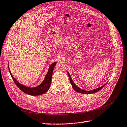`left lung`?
<instances>
[{"label":"left lung","instance_id":"1","mask_svg":"<svg viewBox=\"0 0 127 127\" xmlns=\"http://www.w3.org/2000/svg\"><path fill=\"white\" fill-rule=\"evenodd\" d=\"M68 77H69V78L70 83L71 84L72 87L73 88V89L75 91H77V92H79V93H82V94H89L94 93H96V92H98V91H99L100 90L102 89L104 87V86L106 85V84H104V85H103L102 87H100V88H97V89H94V90H91V91H85V90H82L81 89H80V88L78 87L74 83L73 81V80H72V78H71V76H70V75L69 74V73L68 72Z\"/></svg>","mask_w":127,"mask_h":127}]
</instances>
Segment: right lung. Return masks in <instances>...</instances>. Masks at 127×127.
Segmentation results:
<instances>
[{
  "mask_svg": "<svg viewBox=\"0 0 127 127\" xmlns=\"http://www.w3.org/2000/svg\"><path fill=\"white\" fill-rule=\"evenodd\" d=\"M56 64H57V62H55L50 65L48 69V71L46 75V77H45L44 80H43V82L40 85L37 86V87H34V88H29L22 85L21 84H20L18 81H17L13 78L11 73L10 70L9 66H8V68H9L10 74L15 84L17 85V87L21 90L22 92L28 95H32V96H36V95H42L45 93H46L49 90L50 84H51L52 77L54 68L56 65Z\"/></svg>",
  "mask_w": 127,
  "mask_h": 127,
  "instance_id": "add662e5",
  "label": "right lung"
}]
</instances>
